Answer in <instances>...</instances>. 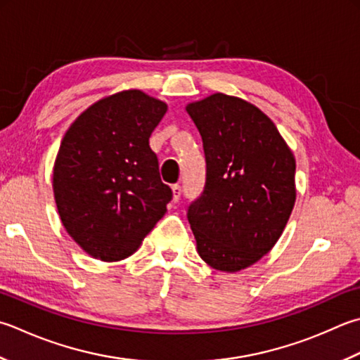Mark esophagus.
<instances>
[{
    "instance_id": "34e87169",
    "label": "esophagus",
    "mask_w": 360,
    "mask_h": 360,
    "mask_svg": "<svg viewBox=\"0 0 360 360\" xmlns=\"http://www.w3.org/2000/svg\"><path fill=\"white\" fill-rule=\"evenodd\" d=\"M172 190H173V201L178 202L179 198H181V186L179 184H173Z\"/></svg>"
}]
</instances>
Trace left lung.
Instances as JSON below:
<instances>
[{
    "label": "left lung",
    "instance_id": "8db88e82",
    "mask_svg": "<svg viewBox=\"0 0 360 360\" xmlns=\"http://www.w3.org/2000/svg\"><path fill=\"white\" fill-rule=\"evenodd\" d=\"M202 139L206 184L187 218L198 255L220 271L256 264L283 234L297 200L295 158L251 103L214 94L187 104Z\"/></svg>",
    "mask_w": 360,
    "mask_h": 360
}]
</instances>
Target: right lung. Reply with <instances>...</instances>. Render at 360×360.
Returning a JSON list of instances; mask_svg holds the SVG:
<instances>
[{
	"instance_id": "1",
	"label": "right lung",
	"mask_w": 360,
	"mask_h": 360,
	"mask_svg": "<svg viewBox=\"0 0 360 360\" xmlns=\"http://www.w3.org/2000/svg\"><path fill=\"white\" fill-rule=\"evenodd\" d=\"M165 112L164 101L123 90L91 104L63 136L53 170L56 206L91 257H129L165 215L173 193L150 148Z\"/></svg>"
}]
</instances>
